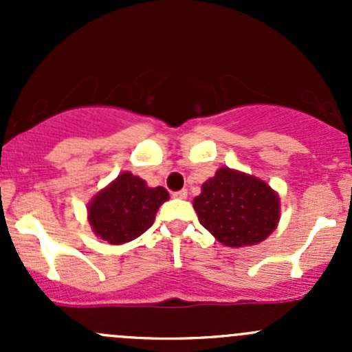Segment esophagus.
<instances>
[{
  "label": "esophagus",
  "mask_w": 352,
  "mask_h": 352,
  "mask_svg": "<svg viewBox=\"0 0 352 352\" xmlns=\"http://www.w3.org/2000/svg\"><path fill=\"white\" fill-rule=\"evenodd\" d=\"M173 197H175V199H186L187 197V190L186 189L177 190V192H173Z\"/></svg>",
  "instance_id": "1"
}]
</instances>
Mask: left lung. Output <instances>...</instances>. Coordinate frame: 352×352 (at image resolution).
Listing matches in <instances>:
<instances>
[{
	"instance_id": "1",
	"label": "left lung",
	"mask_w": 352,
	"mask_h": 352,
	"mask_svg": "<svg viewBox=\"0 0 352 352\" xmlns=\"http://www.w3.org/2000/svg\"><path fill=\"white\" fill-rule=\"evenodd\" d=\"M194 209L201 225L233 248L264 242L281 218L278 192L265 180L228 166L202 184Z\"/></svg>"
}]
</instances>
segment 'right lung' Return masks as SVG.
Segmentation results:
<instances>
[{
    "label": "right lung",
    "mask_w": 352,
    "mask_h": 352,
    "mask_svg": "<svg viewBox=\"0 0 352 352\" xmlns=\"http://www.w3.org/2000/svg\"><path fill=\"white\" fill-rule=\"evenodd\" d=\"M168 197L163 187H148L141 177L122 172L88 202V223L110 245L127 243L153 225L156 211Z\"/></svg>",
    "instance_id": "add662e5"
}]
</instances>
